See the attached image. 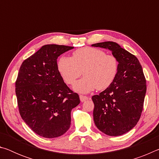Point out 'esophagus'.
<instances>
[{
	"instance_id": "esophagus-1",
	"label": "esophagus",
	"mask_w": 159,
	"mask_h": 159,
	"mask_svg": "<svg viewBox=\"0 0 159 159\" xmlns=\"http://www.w3.org/2000/svg\"><path fill=\"white\" fill-rule=\"evenodd\" d=\"M80 97V101H81L82 102H85V101H86V100H88V98L87 96H83V95H80L79 96Z\"/></svg>"
}]
</instances>
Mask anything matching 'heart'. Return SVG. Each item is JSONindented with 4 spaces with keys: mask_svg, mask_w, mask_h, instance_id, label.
Segmentation results:
<instances>
[{
    "mask_svg": "<svg viewBox=\"0 0 159 159\" xmlns=\"http://www.w3.org/2000/svg\"><path fill=\"white\" fill-rule=\"evenodd\" d=\"M118 69L117 58L107 55L98 48L85 47L74 51L72 57L61 56L57 61V70L67 84L71 85L82 74L84 77L73 86L79 93H88L95 89L106 90L114 81Z\"/></svg>",
    "mask_w": 159,
    "mask_h": 159,
    "instance_id": "1",
    "label": "heart"
}]
</instances>
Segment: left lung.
Returning a JSON list of instances; mask_svg holds the SVG:
<instances>
[{
	"instance_id": "1",
	"label": "left lung",
	"mask_w": 159,
	"mask_h": 159,
	"mask_svg": "<svg viewBox=\"0 0 159 159\" xmlns=\"http://www.w3.org/2000/svg\"><path fill=\"white\" fill-rule=\"evenodd\" d=\"M92 46L111 50L118 61L111 86L92 97L94 122L107 135H122L133 129L141 116L147 91L143 70L138 59L116 43L106 41Z\"/></svg>"
}]
</instances>
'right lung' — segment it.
Returning <instances> with one entry per match:
<instances>
[{"label": "right lung", "instance_id": "1", "mask_svg": "<svg viewBox=\"0 0 159 159\" xmlns=\"http://www.w3.org/2000/svg\"><path fill=\"white\" fill-rule=\"evenodd\" d=\"M74 47L45 45L23 61L15 82L20 116L34 133L46 138H57L69 130L71 111L79 96L64 83L57 59Z\"/></svg>", "mask_w": 159, "mask_h": 159}]
</instances>
